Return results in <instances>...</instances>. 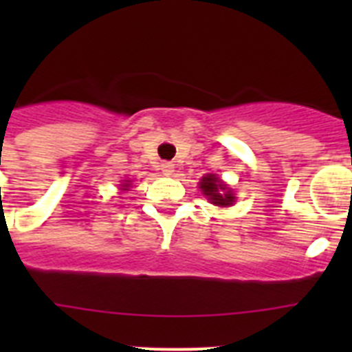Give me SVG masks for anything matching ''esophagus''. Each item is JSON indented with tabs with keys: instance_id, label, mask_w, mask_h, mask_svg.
Listing matches in <instances>:
<instances>
[{
	"instance_id": "34e87169",
	"label": "esophagus",
	"mask_w": 352,
	"mask_h": 352,
	"mask_svg": "<svg viewBox=\"0 0 352 352\" xmlns=\"http://www.w3.org/2000/svg\"><path fill=\"white\" fill-rule=\"evenodd\" d=\"M162 173L166 174V176H173L174 174V164H170V162H164L160 166Z\"/></svg>"
}]
</instances>
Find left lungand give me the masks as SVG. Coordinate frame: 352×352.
Here are the masks:
<instances>
[{
    "label": "left lung",
    "instance_id": "left-lung-1",
    "mask_svg": "<svg viewBox=\"0 0 352 352\" xmlns=\"http://www.w3.org/2000/svg\"><path fill=\"white\" fill-rule=\"evenodd\" d=\"M199 188L210 199V203L214 204V206H232L236 201L234 194L226 183L220 178H217L214 174H206L203 176V179L199 182Z\"/></svg>",
    "mask_w": 352,
    "mask_h": 352
}]
</instances>
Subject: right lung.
Returning a JSON list of instances; mask_svg holds the SVG:
<instances>
[{
	"instance_id": "1",
	"label": "right lung",
	"mask_w": 352,
	"mask_h": 352,
	"mask_svg": "<svg viewBox=\"0 0 352 352\" xmlns=\"http://www.w3.org/2000/svg\"><path fill=\"white\" fill-rule=\"evenodd\" d=\"M129 185H130V179H126V182L123 183V185H121V186H123L121 190H129Z\"/></svg>"
}]
</instances>
